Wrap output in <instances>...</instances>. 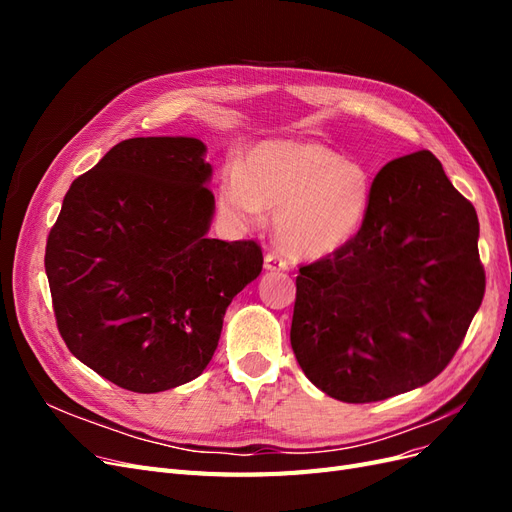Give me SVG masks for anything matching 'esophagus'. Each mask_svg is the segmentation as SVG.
Returning a JSON list of instances; mask_svg holds the SVG:
<instances>
[{"mask_svg":"<svg viewBox=\"0 0 512 512\" xmlns=\"http://www.w3.org/2000/svg\"><path fill=\"white\" fill-rule=\"evenodd\" d=\"M265 267L269 271H284L288 267V260L280 252H269L265 256Z\"/></svg>","mask_w":512,"mask_h":512,"instance_id":"obj_1","label":"esophagus"}]
</instances>
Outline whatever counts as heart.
Here are the masks:
<instances>
[{
  "label": "heart",
  "instance_id": "heart-1",
  "mask_svg": "<svg viewBox=\"0 0 512 512\" xmlns=\"http://www.w3.org/2000/svg\"><path fill=\"white\" fill-rule=\"evenodd\" d=\"M374 181L359 162L312 141H271L241 166L224 168L218 200L232 220L260 224L275 211V239L297 258H324L346 247L367 220Z\"/></svg>",
  "mask_w": 512,
  "mask_h": 512
}]
</instances>
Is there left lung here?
Returning <instances> with one entry per match:
<instances>
[{
  "label": "left lung",
  "instance_id": "8db88e82",
  "mask_svg": "<svg viewBox=\"0 0 512 512\" xmlns=\"http://www.w3.org/2000/svg\"><path fill=\"white\" fill-rule=\"evenodd\" d=\"M485 294L478 218L431 151L391 160L342 250L299 267L290 344L346 404L423 386L451 363Z\"/></svg>",
  "mask_w": 512,
  "mask_h": 512
}]
</instances>
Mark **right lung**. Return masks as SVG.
<instances>
[{
  "instance_id": "add662e5",
  "label": "right lung",
  "mask_w": 512,
  "mask_h": 512,
  "mask_svg": "<svg viewBox=\"0 0 512 512\" xmlns=\"http://www.w3.org/2000/svg\"><path fill=\"white\" fill-rule=\"evenodd\" d=\"M207 147L128 138L74 179L46 239L44 269L68 350L134 393L203 374L226 307L262 271L256 241L209 239Z\"/></svg>"
}]
</instances>
